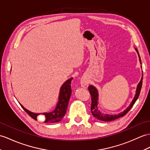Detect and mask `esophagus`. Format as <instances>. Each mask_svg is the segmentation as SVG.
Here are the masks:
<instances>
[{"instance_id": "34e87169", "label": "esophagus", "mask_w": 150, "mask_h": 150, "mask_svg": "<svg viewBox=\"0 0 150 150\" xmlns=\"http://www.w3.org/2000/svg\"><path fill=\"white\" fill-rule=\"evenodd\" d=\"M81 83L82 87H83V88H87L88 87V86H89L88 85L89 84L88 81L86 79H82V81L81 82Z\"/></svg>"}]
</instances>
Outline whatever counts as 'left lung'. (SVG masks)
<instances>
[{"mask_svg": "<svg viewBox=\"0 0 150 150\" xmlns=\"http://www.w3.org/2000/svg\"><path fill=\"white\" fill-rule=\"evenodd\" d=\"M137 52L138 53V51L137 50V48H135ZM139 54V53H138ZM139 61H140V62L141 63V60L140 56H139ZM142 76H143V75L142 76V78L141 79V81L139 82L138 83L137 87V89H136V93H135V95L134 96V98L132 100V103H130V106H128L126 110H125L123 112H121L118 114H115V115H110V114H103L100 112V111L98 109V93L97 89L95 88V87L93 86H89L88 87V90L89 91L90 95H91V113L93 115V116L96 117L97 120H100V121H111L115 120L116 119H118L121 117L124 116L125 114H126L128 111H129L131 108L133 107L134 105L135 102H136V100H137L138 97L139 96V94H140L141 92V89L142 88Z\"/></svg>", "mask_w": 150, "mask_h": 150, "instance_id": "8db88e82", "label": "left lung"}]
</instances>
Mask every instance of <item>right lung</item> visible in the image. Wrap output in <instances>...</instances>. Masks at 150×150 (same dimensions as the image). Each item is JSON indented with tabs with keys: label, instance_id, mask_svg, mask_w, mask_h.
I'll return each mask as SVG.
<instances>
[{
	"label": "right lung",
	"instance_id": "obj_1",
	"mask_svg": "<svg viewBox=\"0 0 150 150\" xmlns=\"http://www.w3.org/2000/svg\"><path fill=\"white\" fill-rule=\"evenodd\" d=\"M73 78L68 79L62 86L60 89V93H59L58 103L55 110L51 112L41 114L44 115L45 117V123H56L58 121H60L62 118L64 117L66 112H67L68 102L71 93V82ZM20 105L33 119L37 120V117L38 115H40V114L33 113L26 109L25 108H24L21 104Z\"/></svg>",
	"mask_w": 150,
	"mask_h": 150
}]
</instances>
